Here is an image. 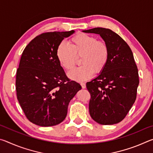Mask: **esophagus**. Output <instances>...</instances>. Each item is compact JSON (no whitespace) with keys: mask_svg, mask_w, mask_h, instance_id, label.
<instances>
[{"mask_svg":"<svg viewBox=\"0 0 153 153\" xmlns=\"http://www.w3.org/2000/svg\"><path fill=\"white\" fill-rule=\"evenodd\" d=\"M80 85H81L82 88H86V84H85V83L81 82V83H80Z\"/></svg>","mask_w":153,"mask_h":153,"instance_id":"34e87169","label":"esophagus"}]
</instances>
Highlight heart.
I'll return each mask as SVG.
<instances>
[{"label": "heart", "instance_id": "1", "mask_svg": "<svg viewBox=\"0 0 153 153\" xmlns=\"http://www.w3.org/2000/svg\"><path fill=\"white\" fill-rule=\"evenodd\" d=\"M109 47L104 40H97L92 35L79 33L70 39V45L65 42L59 44L56 55L61 65L67 71L74 68L81 56L82 65L68 74L71 79L77 82L87 80L93 74L104 70L109 59Z\"/></svg>", "mask_w": 153, "mask_h": 153}]
</instances>
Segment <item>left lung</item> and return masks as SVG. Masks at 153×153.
Listing matches in <instances>:
<instances>
[{"mask_svg": "<svg viewBox=\"0 0 153 153\" xmlns=\"http://www.w3.org/2000/svg\"><path fill=\"white\" fill-rule=\"evenodd\" d=\"M83 32L100 34L110 52L104 70L86 83L91 97L90 115L102 125L117 123L126 117L136 98L139 76L132 51L122 38L110 29L95 27Z\"/></svg>", "mask_w": 153, "mask_h": 153, "instance_id": "8db88e82", "label": "left lung"}]
</instances>
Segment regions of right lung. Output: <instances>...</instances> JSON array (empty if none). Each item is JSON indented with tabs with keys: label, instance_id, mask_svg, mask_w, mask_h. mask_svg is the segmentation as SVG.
Returning <instances> with one entry per match:
<instances>
[{
	"label": "right lung",
	"instance_id": "obj_1",
	"mask_svg": "<svg viewBox=\"0 0 153 153\" xmlns=\"http://www.w3.org/2000/svg\"><path fill=\"white\" fill-rule=\"evenodd\" d=\"M74 33L50 32L35 37L25 46L17 69V98L25 117L36 125L56 126L65 119L70 100L82 89L67 77L56 50Z\"/></svg>",
	"mask_w": 153,
	"mask_h": 153
}]
</instances>
